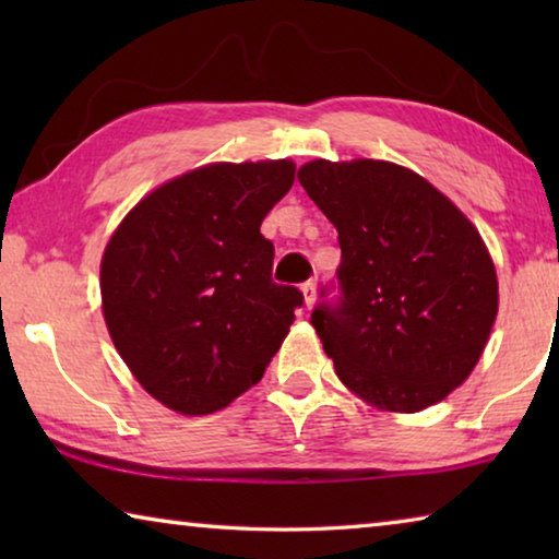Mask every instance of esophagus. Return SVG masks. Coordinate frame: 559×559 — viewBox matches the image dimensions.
Returning <instances> with one entry per match:
<instances>
[{
    "instance_id": "esophagus-1",
    "label": "esophagus",
    "mask_w": 559,
    "mask_h": 559,
    "mask_svg": "<svg viewBox=\"0 0 559 559\" xmlns=\"http://www.w3.org/2000/svg\"><path fill=\"white\" fill-rule=\"evenodd\" d=\"M300 290H302V298H306V308H310L316 302V283L313 281H306L300 286Z\"/></svg>"
}]
</instances>
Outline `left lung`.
<instances>
[{
    "instance_id": "1",
    "label": "left lung",
    "mask_w": 559,
    "mask_h": 559,
    "mask_svg": "<svg viewBox=\"0 0 559 559\" xmlns=\"http://www.w3.org/2000/svg\"><path fill=\"white\" fill-rule=\"evenodd\" d=\"M337 229V296L310 323L343 384L380 409L419 412L466 380L498 313L480 234L427 179L380 159L298 169Z\"/></svg>"
}]
</instances>
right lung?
Returning a JSON list of instances; mask_svg holds the SVG:
<instances>
[{
    "mask_svg": "<svg viewBox=\"0 0 559 559\" xmlns=\"http://www.w3.org/2000/svg\"><path fill=\"white\" fill-rule=\"evenodd\" d=\"M296 167L210 165L147 194L106 246L103 316L145 390L179 414L224 409L259 384L302 306L271 278L261 222Z\"/></svg>",
    "mask_w": 559,
    "mask_h": 559,
    "instance_id": "add662e5",
    "label": "right lung"
}]
</instances>
